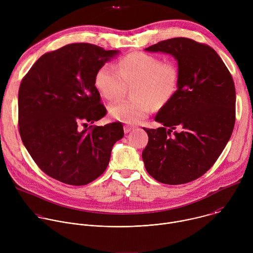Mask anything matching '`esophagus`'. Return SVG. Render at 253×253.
<instances>
[{
    "label": "esophagus",
    "instance_id": "obj_1",
    "mask_svg": "<svg viewBox=\"0 0 253 253\" xmlns=\"http://www.w3.org/2000/svg\"><path fill=\"white\" fill-rule=\"evenodd\" d=\"M131 130H133V127H132V126L124 125V132H125V133H129Z\"/></svg>",
    "mask_w": 253,
    "mask_h": 253
}]
</instances>
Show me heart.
I'll return each instance as SVG.
<instances>
[{
    "mask_svg": "<svg viewBox=\"0 0 253 253\" xmlns=\"http://www.w3.org/2000/svg\"><path fill=\"white\" fill-rule=\"evenodd\" d=\"M179 83V70L171 61L135 52L118 62L117 68L104 64L95 74L94 85L106 99L120 97L126 86H133L131 100L112 103L108 111L110 116L127 124H137L149 116L152 105L162 107L175 95Z\"/></svg>",
    "mask_w": 253,
    "mask_h": 253,
    "instance_id": "b5f03b06",
    "label": "heart"
}]
</instances>
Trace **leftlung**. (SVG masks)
<instances>
[{"label":"left lung","instance_id":"obj_1","mask_svg":"<svg viewBox=\"0 0 253 253\" xmlns=\"http://www.w3.org/2000/svg\"><path fill=\"white\" fill-rule=\"evenodd\" d=\"M145 51L172 55L178 64L179 83L174 97L155 117L163 127L143 128L149 140L142 159L157 181L188 183L212 167L231 137L234 82L218 54L194 40L173 38Z\"/></svg>","mask_w":253,"mask_h":253}]
</instances>
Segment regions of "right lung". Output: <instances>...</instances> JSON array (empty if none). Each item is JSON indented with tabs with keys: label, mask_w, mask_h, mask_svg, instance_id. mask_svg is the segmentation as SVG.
<instances>
[{
	"label": "right lung",
	"mask_w": 253,
	"mask_h": 253,
	"mask_svg": "<svg viewBox=\"0 0 253 253\" xmlns=\"http://www.w3.org/2000/svg\"><path fill=\"white\" fill-rule=\"evenodd\" d=\"M118 53L69 44L40 57L21 82L22 141L39 168L63 183L86 185L102 175L124 136L120 122L87 128L106 115L94 85L96 72Z\"/></svg>",
	"instance_id": "obj_1"
}]
</instances>
